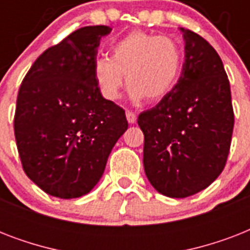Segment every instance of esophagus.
I'll list each match as a JSON object with an SVG mask.
<instances>
[{"label": "esophagus", "instance_id": "1", "mask_svg": "<svg viewBox=\"0 0 250 250\" xmlns=\"http://www.w3.org/2000/svg\"><path fill=\"white\" fill-rule=\"evenodd\" d=\"M125 118H127V121H128V123H131V125H133V123L136 122V114L132 113V111H129V110L125 111Z\"/></svg>", "mask_w": 250, "mask_h": 250}]
</instances>
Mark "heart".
<instances>
[{
    "label": "heart",
    "instance_id": "b5f03b06",
    "mask_svg": "<svg viewBox=\"0 0 250 250\" xmlns=\"http://www.w3.org/2000/svg\"><path fill=\"white\" fill-rule=\"evenodd\" d=\"M182 66V48L174 39L133 31L113 45L111 58L93 61V76L106 100L119 97L125 75L132 101H158L178 83Z\"/></svg>",
    "mask_w": 250,
    "mask_h": 250
}]
</instances>
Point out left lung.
<instances>
[{
  "label": "left lung",
  "instance_id": "left-lung-1",
  "mask_svg": "<svg viewBox=\"0 0 250 250\" xmlns=\"http://www.w3.org/2000/svg\"><path fill=\"white\" fill-rule=\"evenodd\" d=\"M186 58L178 83L139 115L144 170L157 192L184 198L221 175L233 131L231 89L221 57L197 33L179 28Z\"/></svg>",
  "mask_w": 250,
  "mask_h": 250
}]
</instances>
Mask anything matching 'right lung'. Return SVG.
I'll return each instance as SVG.
<instances>
[{
	"mask_svg": "<svg viewBox=\"0 0 250 250\" xmlns=\"http://www.w3.org/2000/svg\"><path fill=\"white\" fill-rule=\"evenodd\" d=\"M110 32L76 29L35 61L19 88L14 132L21 166L54 197L89 193L128 128L125 110L102 97L93 76L100 40Z\"/></svg>",
	"mask_w": 250,
	"mask_h": 250,
	"instance_id": "obj_1",
	"label": "right lung"
}]
</instances>
